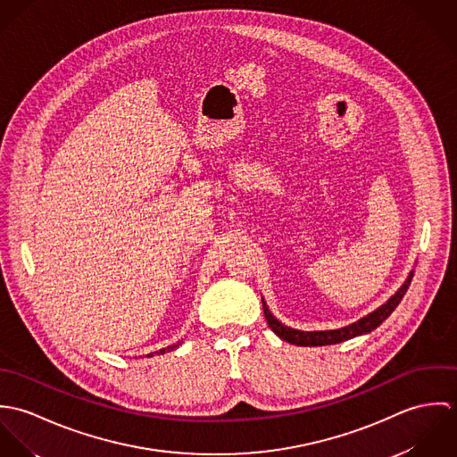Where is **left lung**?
<instances>
[{
    "label": "left lung",
    "instance_id": "obj_1",
    "mask_svg": "<svg viewBox=\"0 0 457 457\" xmlns=\"http://www.w3.org/2000/svg\"><path fill=\"white\" fill-rule=\"evenodd\" d=\"M413 278V270L410 272V276L406 278V281L403 283V287L392 295L391 299L382 304L378 310H375L373 313L366 315L364 319L357 320L355 324L352 326L343 327V328H334V330H297V328H290V327L283 326L279 320H276L267 304L263 303L262 299V304H263V315H265V320L270 327V330L281 337L283 341L287 343H292V345H297V346H324V345H336V343H341V341H346V339H352L355 336H361V334H368L371 330H375L377 327L380 326L392 312L397 308V304L401 303L403 295L406 294L408 287H410V281Z\"/></svg>",
    "mask_w": 457,
    "mask_h": 457
}]
</instances>
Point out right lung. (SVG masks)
I'll list each match as a JSON object with an SVG mask.
<instances>
[{"label": "right lung", "instance_id": "right-lung-1", "mask_svg": "<svg viewBox=\"0 0 457 457\" xmlns=\"http://www.w3.org/2000/svg\"><path fill=\"white\" fill-rule=\"evenodd\" d=\"M179 345H181V343H178V345H172V346H167V348H162V350H160V352H156V353H165L167 350H174V348H178ZM151 355H153V353H149V357H151Z\"/></svg>", "mask_w": 457, "mask_h": 457}]
</instances>
